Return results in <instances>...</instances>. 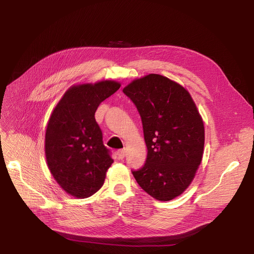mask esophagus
Returning a JSON list of instances; mask_svg holds the SVG:
<instances>
[{
  "label": "esophagus",
  "mask_w": 254,
  "mask_h": 254,
  "mask_svg": "<svg viewBox=\"0 0 254 254\" xmlns=\"http://www.w3.org/2000/svg\"><path fill=\"white\" fill-rule=\"evenodd\" d=\"M117 155H118V158L120 159V160H123L125 158V155H126V151H125V149H120V150H118V152H117Z\"/></svg>",
  "instance_id": "obj_1"
}]
</instances>
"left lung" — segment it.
<instances>
[{
  "label": "left lung",
  "instance_id": "obj_1",
  "mask_svg": "<svg viewBox=\"0 0 254 254\" xmlns=\"http://www.w3.org/2000/svg\"><path fill=\"white\" fill-rule=\"evenodd\" d=\"M123 92L140 113L147 146L145 164L131 171L139 186L157 200L181 195L201 163L204 126L189 92L159 74L135 79Z\"/></svg>",
  "mask_w": 254,
  "mask_h": 254
}]
</instances>
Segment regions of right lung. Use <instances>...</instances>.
<instances>
[{"label":"right lung","mask_w":254,"mask_h":254,"mask_svg":"<svg viewBox=\"0 0 254 254\" xmlns=\"http://www.w3.org/2000/svg\"><path fill=\"white\" fill-rule=\"evenodd\" d=\"M120 87L112 80L74 86L51 115L45 133L48 166L59 186L74 197L96 193L113 163L94 115L99 104Z\"/></svg>","instance_id":"obj_1"}]
</instances>
